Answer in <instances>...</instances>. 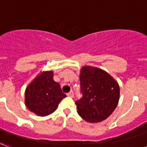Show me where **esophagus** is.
Wrapping results in <instances>:
<instances>
[{
  "mask_svg": "<svg viewBox=\"0 0 147 147\" xmlns=\"http://www.w3.org/2000/svg\"><path fill=\"white\" fill-rule=\"evenodd\" d=\"M67 96H70V97H73V96H74V93H73V91H70L69 93H68V94H67Z\"/></svg>",
  "mask_w": 147,
  "mask_h": 147,
  "instance_id": "1",
  "label": "esophagus"
}]
</instances>
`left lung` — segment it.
I'll list each match as a JSON object with an SVG mask.
<instances>
[{
	"instance_id": "8db88e82",
	"label": "left lung",
	"mask_w": 147,
	"mask_h": 147,
	"mask_svg": "<svg viewBox=\"0 0 147 147\" xmlns=\"http://www.w3.org/2000/svg\"><path fill=\"white\" fill-rule=\"evenodd\" d=\"M80 85L82 97L76 102L78 115L90 123L107 119L119 102L118 82L104 70L85 65L80 71Z\"/></svg>"
}]
</instances>
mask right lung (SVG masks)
Instances as JSON below:
<instances>
[{"instance_id": "obj_1", "label": "right lung", "mask_w": 147, "mask_h": 147, "mask_svg": "<svg viewBox=\"0 0 147 147\" xmlns=\"http://www.w3.org/2000/svg\"><path fill=\"white\" fill-rule=\"evenodd\" d=\"M52 71H43L26 88L25 103L32 113L46 116L57 109L59 102L66 95L62 92L60 85L53 80Z\"/></svg>"}]
</instances>
